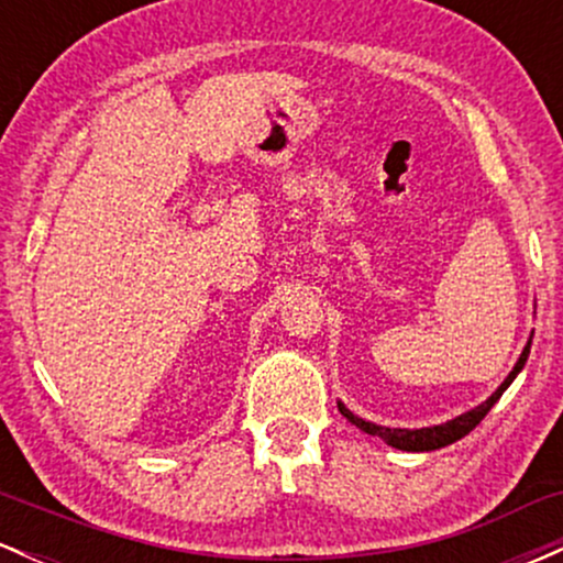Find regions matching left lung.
Listing matches in <instances>:
<instances>
[{
    "label": "left lung",
    "mask_w": 563,
    "mask_h": 563,
    "mask_svg": "<svg viewBox=\"0 0 563 563\" xmlns=\"http://www.w3.org/2000/svg\"><path fill=\"white\" fill-rule=\"evenodd\" d=\"M532 335H534V331H532ZM532 335H529L527 346L521 349L519 360H516L514 371L508 373L506 380H503V384L497 386V389L489 394V397L484 399L482 405H476L474 410H468V412H461V416L452 418V421H444V423H439V426H423V429H389V426H378V423H373V421H365V418L354 416V412L349 410L344 402H339L341 416H344L349 423L357 426V429H363L365 434H373V437L384 439V442L389 444V448H397V450H405V452H431V450H439V448H448V444L457 442V439L466 437L468 431H474L476 426L482 423V418L487 416L489 410H493V405L497 402V399L503 397V391H506L508 386L514 384V378L519 376L521 367L527 365L529 346H532Z\"/></svg>",
    "instance_id": "left-lung-1"
}]
</instances>
